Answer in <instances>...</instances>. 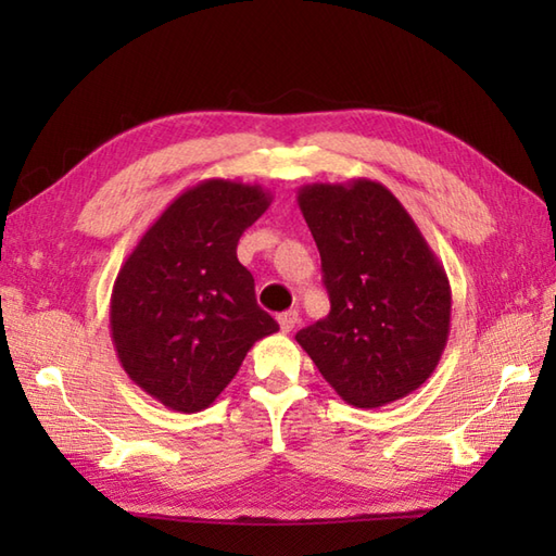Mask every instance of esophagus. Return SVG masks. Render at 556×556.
Instances as JSON below:
<instances>
[{
  "instance_id": "obj_1",
  "label": "esophagus",
  "mask_w": 556,
  "mask_h": 556,
  "mask_svg": "<svg viewBox=\"0 0 556 556\" xmlns=\"http://www.w3.org/2000/svg\"><path fill=\"white\" fill-rule=\"evenodd\" d=\"M277 320H279L281 332H291V329L296 327V323H299V313L296 311H287V313H281Z\"/></svg>"
}]
</instances>
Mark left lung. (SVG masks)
<instances>
[{"label": "left lung", "instance_id": "1", "mask_svg": "<svg viewBox=\"0 0 556 556\" xmlns=\"http://www.w3.org/2000/svg\"><path fill=\"white\" fill-rule=\"evenodd\" d=\"M299 207L332 308L296 341L351 406L380 408L416 392L440 363L452 323V287L416 222L370 179L308 184Z\"/></svg>", "mask_w": 556, "mask_h": 556}]
</instances>
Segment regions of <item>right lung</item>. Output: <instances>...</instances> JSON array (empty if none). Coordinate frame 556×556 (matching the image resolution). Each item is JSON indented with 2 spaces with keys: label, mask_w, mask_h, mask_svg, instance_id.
<instances>
[{
  "label": "right lung",
  "mask_w": 556,
  "mask_h": 556,
  "mask_svg": "<svg viewBox=\"0 0 556 556\" xmlns=\"http://www.w3.org/2000/svg\"><path fill=\"white\" fill-rule=\"evenodd\" d=\"M271 193L257 184L205 179L152 222L116 275L112 341L126 375L172 410L215 401L255 341L279 325L255 301L239 257L241 233Z\"/></svg>",
  "instance_id": "obj_1"
}]
</instances>
